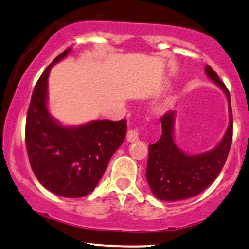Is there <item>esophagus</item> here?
Wrapping results in <instances>:
<instances>
[{
	"label": "esophagus",
	"instance_id": "obj_1",
	"mask_svg": "<svg viewBox=\"0 0 249 249\" xmlns=\"http://www.w3.org/2000/svg\"><path fill=\"white\" fill-rule=\"evenodd\" d=\"M139 139V132L137 130H128L126 134V140L128 142H138Z\"/></svg>",
	"mask_w": 249,
	"mask_h": 249
}]
</instances>
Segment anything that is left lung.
<instances>
[{
  "mask_svg": "<svg viewBox=\"0 0 249 249\" xmlns=\"http://www.w3.org/2000/svg\"><path fill=\"white\" fill-rule=\"evenodd\" d=\"M205 71L225 92L230 107L229 127L217 147L205 153L190 155L182 152L174 142L175 111H169L161 117L162 134L157 142L149 145L146 168V178L152 194L161 200L176 202L200 194L217 178L226 162L233 136L231 96L226 86L210 66H206Z\"/></svg>",
  "mask_w": 249,
  "mask_h": 249,
  "instance_id": "8db88e82",
  "label": "left lung"
}]
</instances>
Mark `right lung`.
I'll use <instances>...</instances> for the list:
<instances>
[{
    "mask_svg": "<svg viewBox=\"0 0 249 249\" xmlns=\"http://www.w3.org/2000/svg\"><path fill=\"white\" fill-rule=\"evenodd\" d=\"M64 51L36 83L26 116L25 143L30 164L38 181L53 194L83 197L95 189L112 154L126 134V121H92L66 127L47 110V79L52 66L64 59Z\"/></svg>",
    "mask_w": 249,
    "mask_h": 249,
    "instance_id": "right-lung-1",
    "label": "right lung"
}]
</instances>
